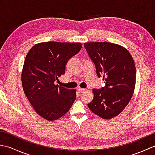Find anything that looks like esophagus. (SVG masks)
I'll list each match as a JSON object with an SVG mask.
<instances>
[{"instance_id":"34e87169","label":"esophagus","mask_w":155,"mask_h":155,"mask_svg":"<svg viewBox=\"0 0 155 155\" xmlns=\"http://www.w3.org/2000/svg\"><path fill=\"white\" fill-rule=\"evenodd\" d=\"M77 91H78V93H83V92H84L85 90L84 89V88H77Z\"/></svg>"}]
</instances>
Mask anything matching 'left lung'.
I'll list each match as a JSON object with an SVG mask.
<instances>
[{"label": "left lung", "mask_w": 155, "mask_h": 155, "mask_svg": "<svg viewBox=\"0 0 155 155\" xmlns=\"http://www.w3.org/2000/svg\"><path fill=\"white\" fill-rule=\"evenodd\" d=\"M105 86L94 88V98L88 107L104 119L117 116L132 98L136 83V68L127 48L108 42H90L84 45Z\"/></svg>", "instance_id": "obj_1"}]
</instances>
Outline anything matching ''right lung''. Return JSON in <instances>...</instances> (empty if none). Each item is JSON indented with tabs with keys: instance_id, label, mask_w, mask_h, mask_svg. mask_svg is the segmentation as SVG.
<instances>
[{
	"instance_id": "right-lung-1",
	"label": "right lung",
	"mask_w": 155,
	"mask_h": 155,
	"mask_svg": "<svg viewBox=\"0 0 155 155\" xmlns=\"http://www.w3.org/2000/svg\"><path fill=\"white\" fill-rule=\"evenodd\" d=\"M81 48V42H41L26 56L21 74L23 91L36 113L46 120L63 116L77 98L75 89L59 87L55 81Z\"/></svg>"
}]
</instances>
